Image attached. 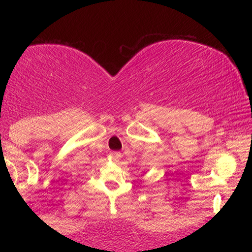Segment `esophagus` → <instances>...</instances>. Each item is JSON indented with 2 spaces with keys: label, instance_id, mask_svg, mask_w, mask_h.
<instances>
[{
  "label": "esophagus",
  "instance_id": "esophagus-1",
  "mask_svg": "<svg viewBox=\"0 0 252 252\" xmlns=\"http://www.w3.org/2000/svg\"><path fill=\"white\" fill-rule=\"evenodd\" d=\"M111 156H112V158H114L115 162H118V161H120V158H121V156H122V154H121L120 152H112Z\"/></svg>",
  "mask_w": 252,
  "mask_h": 252
}]
</instances>
